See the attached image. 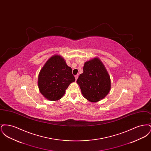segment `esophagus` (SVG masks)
<instances>
[{
	"label": "esophagus",
	"instance_id": "esophagus-1",
	"mask_svg": "<svg viewBox=\"0 0 151 151\" xmlns=\"http://www.w3.org/2000/svg\"><path fill=\"white\" fill-rule=\"evenodd\" d=\"M78 76H78V75H75V78L76 80L78 79Z\"/></svg>",
	"mask_w": 151,
	"mask_h": 151
}]
</instances>
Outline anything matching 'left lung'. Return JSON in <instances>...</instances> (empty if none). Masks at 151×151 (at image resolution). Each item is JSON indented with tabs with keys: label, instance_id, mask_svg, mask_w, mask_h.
I'll return each instance as SVG.
<instances>
[{
	"label": "left lung",
	"instance_id": "left-lung-1",
	"mask_svg": "<svg viewBox=\"0 0 151 151\" xmlns=\"http://www.w3.org/2000/svg\"><path fill=\"white\" fill-rule=\"evenodd\" d=\"M83 96L91 102L103 99L110 92L111 81L104 65L98 58L87 61L77 80Z\"/></svg>",
	"mask_w": 151,
	"mask_h": 151
}]
</instances>
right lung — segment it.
<instances>
[{"label":"right lung","instance_id":"right-lung-1","mask_svg":"<svg viewBox=\"0 0 151 151\" xmlns=\"http://www.w3.org/2000/svg\"><path fill=\"white\" fill-rule=\"evenodd\" d=\"M75 81L72 68L60 55H53L41 70L38 79L40 92L47 100L57 101L65 93L69 85Z\"/></svg>","mask_w":151,"mask_h":151}]
</instances>
